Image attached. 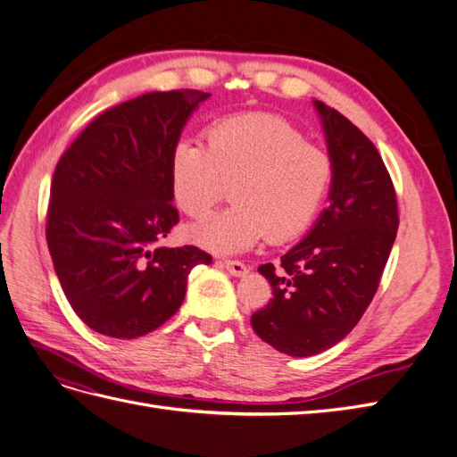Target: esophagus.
Returning a JSON list of instances; mask_svg holds the SVG:
<instances>
[{"mask_svg": "<svg viewBox=\"0 0 457 457\" xmlns=\"http://www.w3.org/2000/svg\"><path fill=\"white\" fill-rule=\"evenodd\" d=\"M223 267H225L232 276H245L247 272H250V269H247V265H244L242 261L225 259V261H223Z\"/></svg>", "mask_w": 457, "mask_h": 457, "instance_id": "1", "label": "esophagus"}]
</instances>
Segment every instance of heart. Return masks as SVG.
I'll use <instances>...</instances> for the list:
<instances>
[{
  "instance_id": "1",
  "label": "heart",
  "mask_w": 457,
  "mask_h": 457,
  "mask_svg": "<svg viewBox=\"0 0 457 457\" xmlns=\"http://www.w3.org/2000/svg\"><path fill=\"white\" fill-rule=\"evenodd\" d=\"M204 139L205 146L181 139L170 154L171 195L190 217H204L230 183L234 204L192 227L202 247L240 253L265 237L292 240L311 225L334 179L326 148L269 112L219 118Z\"/></svg>"
}]
</instances>
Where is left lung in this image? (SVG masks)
<instances>
[{
	"instance_id": "obj_1",
	"label": "left lung",
	"mask_w": 457,
	"mask_h": 457,
	"mask_svg": "<svg viewBox=\"0 0 457 457\" xmlns=\"http://www.w3.org/2000/svg\"><path fill=\"white\" fill-rule=\"evenodd\" d=\"M334 160L329 205L278 265H261L272 287L253 312L255 334L289 356L334 347L361 320L378 292L398 228L396 195L368 137L337 110L314 101Z\"/></svg>"
}]
</instances>
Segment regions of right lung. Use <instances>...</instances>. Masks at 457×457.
<instances>
[{"label":"right lung","mask_w":457,"mask_h":457,"mask_svg":"<svg viewBox=\"0 0 457 457\" xmlns=\"http://www.w3.org/2000/svg\"><path fill=\"white\" fill-rule=\"evenodd\" d=\"M210 93L156 91L96 116L54 168L46 237L62 292L103 336L150 334L183 305L212 255L160 242L179 223L170 154Z\"/></svg>","instance_id":"add662e5"}]
</instances>
